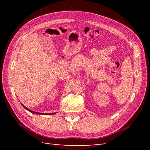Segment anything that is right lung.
<instances>
[{
  "mask_svg": "<svg viewBox=\"0 0 150 150\" xmlns=\"http://www.w3.org/2000/svg\"><path fill=\"white\" fill-rule=\"evenodd\" d=\"M22 106H23V107L25 108V109H26V110H28L29 111H30V112H33V113H35V114H36V113H37V114H38H38H41V115H54V114H55V113H51V114H44H44H43V113H40V112H35V111H32V110H29V108H26V107H25L24 105H23V104H22Z\"/></svg>",
  "mask_w": 150,
  "mask_h": 150,
  "instance_id": "right-lung-1",
  "label": "right lung"
}]
</instances>
